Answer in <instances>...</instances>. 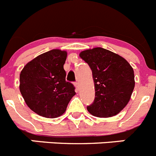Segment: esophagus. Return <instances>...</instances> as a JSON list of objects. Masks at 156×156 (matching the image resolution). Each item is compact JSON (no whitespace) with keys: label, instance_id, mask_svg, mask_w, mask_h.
<instances>
[{"label":"esophagus","instance_id":"1","mask_svg":"<svg viewBox=\"0 0 156 156\" xmlns=\"http://www.w3.org/2000/svg\"><path fill=\"white\" fill-rule=\"evenodd\" d=\"M74 86H75V87H76V89L77 90H79V83H78V82H76L75 83H74Z\"/></svg>","mask_w":156,"mask_h":156}]
</instances>
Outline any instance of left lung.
Instances as JSON below:
<instances>
[{
  "label": "left lung",
  "mask_w": 156,
  "mask_h": 156,
  "mask_svg": "<svg viewBox=\"0 0 156 156\" xmlns=\"http://www.w3.org/2000/svg\"><path fill=\"white\" fill-rule=\"evenodd\" d=\"M79 55L91 68L94 81L95 99L88 112L100 118L116 115L130 100L133 69L124 58L103 48L85 50Z\"/></svg>",
  "instance_id": "obj_1"
}]
</instances>
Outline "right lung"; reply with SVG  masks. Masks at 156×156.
I'll return each instance as SVG.
<instances>
[{
  "label": "right lung",
  "instance_id": "1",
  "mask_svg": "<svg viewBox=\"0 0 156 156\" xmlns=\"http://www.w3.org/2000/svg\"><path fill=\"white\" fill-rule=\"evenodd\" d=\"M66 59L67 52L50 50L32 59L20 73V93L39 115L50 119L62 115L75 95L74 85L66 81Z\"/></svg>",
  "mask_w": 156,
  "mask_h": 156
}]
</instances>
